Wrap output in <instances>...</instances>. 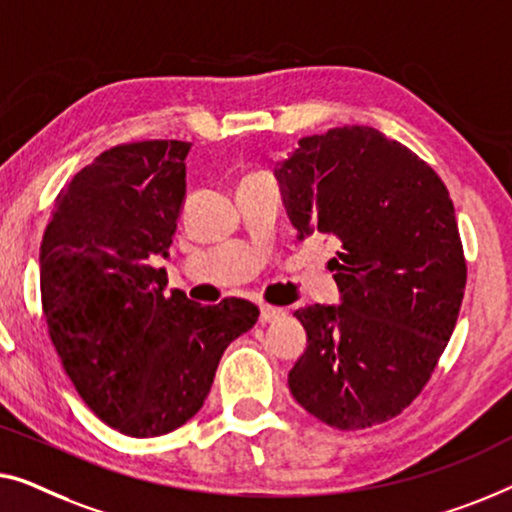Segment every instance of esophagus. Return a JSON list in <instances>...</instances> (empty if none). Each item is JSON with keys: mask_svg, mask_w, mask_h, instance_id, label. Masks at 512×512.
Masks as SVG:
<instances>
[{"mask_svg": "<svg viewBox=\"0 0 512 512\" xmlns=\"http://www.w3.org/2000/svg\"><path fill=\"white\" fill-rule=\"evenodd\" d=\"M280 315H285L283 308H276V306H269V304L259 306V322H262V325H266V322L278 320Z\"/></svg>", "mask_w": 512, "mask_h": 512, "instance_id": "1", "label": "esophagus"}]
</instances>
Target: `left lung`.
<instances>
[{
	"label": "left lung",
	"instance_id": "1",
	"mask_svg": "<svg viewBox=\"0 0 512 512\" xmlns=\"http://www.w3.org/2000/svg\"><path fill=\"white\" fill-rule=\"evenodd\" d=\"M299 239L338 241L341 306L294 311L308 334L290 392L329 427L397 417L429 383L466 287L448 187L399 141L364 125L304 136L276 169Z\"/></svg>",
	"mask_w": 512,
	"mask_h": 512
}]
</instances>
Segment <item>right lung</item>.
I'll list each match as a JSON object with an SVG mask.
<instances>
[{
	"instance_id": "add662e5",
	"label": "right lung",
	"mask_w": 512,
	"mask_h": 512,
	"mask_svg": "<svg viewBox=\"0 0 512 512\" xmlns=\"http://www.w3.org/2000/svg\"><path fill=\"white\" fill-rule=\"evenodd\" d=\"M187 141L104 150L55 199L41 241V306L76 392L99 420L134 438L169 434L197 415L222 352L259 308L227 297L164 294L185 199Z\"/></svg>"
}]
</instances>
